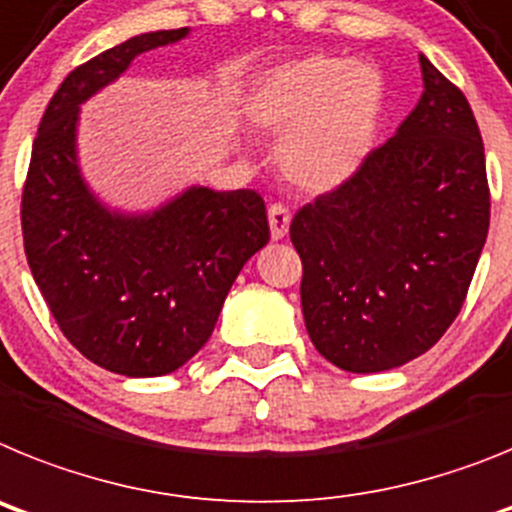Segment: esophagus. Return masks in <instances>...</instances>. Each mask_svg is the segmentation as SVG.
I'll list each match as a JSON object with an SVG mask.
<instances>
[{"label": "esophagus", "mask_w": 512, "mask_h": 512, "mask_svg": "<svg viewBox=\"0 0 512 512\" xmlns=\"http://www.w3.org/2000/svg\"><path fill=\"white\" fill-rule=\"evenodd\" d=\"M268 221H270V237L278 242L288 234V226H291V211H288L283 203H273L268 208Z\"/></svg>", "instance_id": "34e87169"}]
</instances>
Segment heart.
I'll list each match as a JSON object with an SVG mask.
<instances>
[{
	"mask_svg": "<svg viewBox=\"0 0 512 512\" xmlns=\"http://www.w3.org/2000/svg\"><path fill=\"white\" fill-rule=\"evenodd\" d=\"M247 118L281 139L275 162L293 188L332 193L371 157L384 113V79L366 61L306 56L262 71Z\"/></svg>",
	"mask_w": 512,
	"mask_h": 512,
	"instance_id": "b5f03b06",
	"label": "heart"
}]
</instances>
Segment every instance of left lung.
Wrapping results in <instances>:
<instances>
[{
    "label": "left lung",
    "instance_id": "8db88e82",
    "mask_svg": "<svg viewBox=\"0 0 512 512\" xmlns=\"http://www.w3.org/2000/svg\"><path fill=\"white\" fill-rule=\"evenodd\" d=\"M420 69L425 90L397 133L291 221L306 332L350 373L404 366L441 340L490 229L474 113L422 53Z\"/></svg>",
    "mask_w": 512,
    "mask_h": 512
}]
</instances>
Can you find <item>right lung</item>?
<instances>
[{
    "label": "right lung",
    "instance_id": "obj_1",
    "mask_svg": "<svg viewBox=\"0 0 512 512\" xmlns=\"http://www.w3.org/2000/svg\"><path fill=\"white\" fill-rule=\"evenodd\" d=\"M190 28L128 38L77 66L48 102L22 190L35 286L66 340L105 371H177L211 337L239 270L270 239L255 190H182L154 211L108 208L82 177L79 108L151 48Z\"/></svg>",
    "mask_w": 512,
    "mask_h": 512
}]
</instances>
